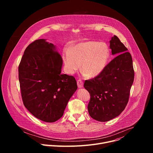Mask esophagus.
<instances>
[{
  "instance_id": "obj_1",
  "label": "esophagus",
  "mask_w": 153,
  "mask_h": 153,
  "mask_svg": "<svg viewBox=\"0 0 153 153\" xmlns=\"http://www.w3.org/2000/svg\"><path fill=\"white\" fill-rule=\"evenodd\" d=\"M77 86L79 88H82V87L83 86V82L82 80H81L80 79L77 80Z\"/></svg>"
}]
</instances>
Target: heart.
Masks as SVG:
<instances>
[{"label": "heart", "instance_id": "heart-1", "mask_svg": "<svg viewBox=\"0 0 153 153\" xmlns=\"http://www.w3.org/2000/svg\"><path fill=\"white\" fill-rule=\"evenodd\" d=\"M110 57V50L105 43L85 41L77 43L65 52L63 57L65 70L75 73L80 67L83 75L94 77L105 69Z\"/></svg>", "mask_w": 153, "mask_h": 153}]
</instances>
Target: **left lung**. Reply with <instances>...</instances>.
<instances>
[{
	"label": "left lung",
	"mask_w": 153,
	"mask_h": 153,
	"mask_svg": "<svg viewBox=\"0 0 153 153\" xmlns=\"http://www.w3.org/2000/svg\"><path fill=\"white\" fill-rule=\"evenodd\" d=\"M110 43L112 54L117 56L99 75L84 83L90 94L89 114L99 122L110 120L125 110L134 78L133 59L128 49L116 36Z\"/></svg>",
	"instance_id": "1"
}]
</instances>
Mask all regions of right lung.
Here are the masks:
<instances>
[{"mask_svg": "<svg viewBox=\"0 0 153 153\" xmlns=\"http://www.w3.org/2000/svg\"><path fill=\"white\" fill-rule=\"evenodd\" d=\"M63 60L53 43L36 40L27 47L19 66L24 106L36 118L54 122L61 118L77 90L72 76L62 74Z\"/></svg>", "mask_w": 153, "mask_h": 153, "instance_id": "1", "label": "right lung"}]
</instances>
